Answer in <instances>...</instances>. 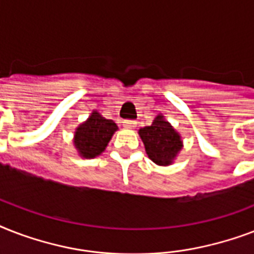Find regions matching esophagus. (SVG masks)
I'll use <instances>...</instances> for the list:
<instances>
[{"mask_svg": "<svg viewBox=\"0 0 254 254\" xmlns=\"http://www.w3.org/2000/svg\"><path fill=\"white\" fill-rule=\"evenodd\" d=\"M123 125L124 127H127V129H134L137 127V123L134 120H125V121H123Z\"/></svg>", "mask_w": 254, "mask_h": 254, "instance_id": "esophagus-1", "label": "esophagus"}]
</instances>
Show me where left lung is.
<instances>
[{"instance_id": "1", "label": "left lung", "mask_w": 254, "mask_h": 254, "mask_svg": "<svg viewBox=\"0 0 254 254\" xmlns=\"http://www.w3.org/2000/svg\"><path fill=\"white\" fill-rule=\"evenodd\" d=\"M138 134L145 145L147 157L158 166H170L183 147L181 134L159 113L149 127H141Z\"/></svg>"}]
</instances>
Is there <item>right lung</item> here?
Returning <instances> with one entry per match:
<instances>
[{
  "label": "right lung",
  "mask_w": 254,
  "mask_h": 254,
  "mask_svg": "<svg viewBox=\"0 0 254 254\" xmlns=\"http://www.w3.org/2000/svg\"><path fill=\"white\" fill-rule=\"evenodd\" d=\"M119 130L113 120H108L93 111L84 123H81L73 134V146L81 158H96L105 150L115 131Z\"/></svg>",
  "instance_id": "obj_1"
}]
</instances>
